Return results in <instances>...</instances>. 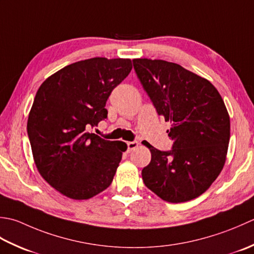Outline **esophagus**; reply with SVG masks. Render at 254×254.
Wrapping results in <instances>:
<instances>
[{
  "label": "esophagus",
  "mask_w": 254,
  "mask_h": 254,
  "mask_svg": "<svg viewBox=\"0 0 254 254\" xmlns=\"http://www.w3.org/2000/svg\"><path fill=\"white\" fill-rule=\"evenodd\" d=\"M138 142L137 141H129L127 142V148H128V151H131V150L136 149L138 147Z\"/></svg>",
  "instance_id": "1"
}]
</instances>
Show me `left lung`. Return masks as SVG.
Instances as JSON below:
<instances>
[{"label":"left lung","instance_id":"8db88e82","mask_svg":"<svg viewBox=\"0 0 254 254\" xmlns=\"http://www.w3.org/2000/svg\"><path fill=\"white\" fill-rule=\"evenodd\" d=\"M133 69L159 115L170 122V151L150 143L151 161L142 169L144 185L169 203H183L206 192L226 162L230 118L219 92L180 64L133 59Z\"/></svg>","mask_w":254,"mask_h":254}]
</instances>
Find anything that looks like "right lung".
Returning a JSON list of instances; mask_svg holds the SVG:
<instances>
[{"label": "right lung", "instance_id": "1", "mask_svg": "<svg viewBox=\"0 0 254 254\" xmlns=\"http://www.w3.org/2000/svg\"><path fill=\"white\" fill-rule=\"evenodd\" d=\"M130 59L96 57L50 75L36 93L27 133L41 177L62 195L89 199L112 184L127 144L87 131L107 118L106 101Z\"/></svg>", "mask_w": 254, "mask_h": 254}]
</instances>
